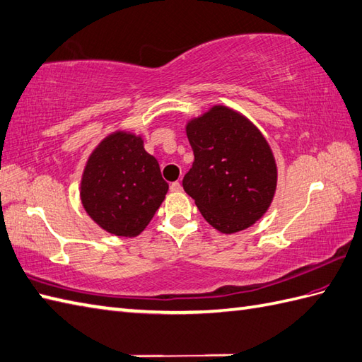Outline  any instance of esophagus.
Instances as JSON below:
<instances>
[{"label":"esophagus","mask_w":362,"mask_h":362,"mask_svg":"<svg viewBox=\"0 0 362 362\" xmlns=\"http://www.w3.org/2000/svg\"><path fill=\"white\" fill-rule=\"evenodd\" d=\"M170 190H172V192H181V190H182L181 182H180V181L172 182V184H170Z\"/></svg>","instance_id":"1"}]
</instances>
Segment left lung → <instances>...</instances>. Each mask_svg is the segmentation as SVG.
Wrapping results in <instances>:
<instances>
[{"label":"left lung","mask_w":362,"mask_h":362,"mask_svg":"<svg viewBox=\"0 0 362 362\" xmlns=\"http://www.w3.org/2000/svg\"><path fill=\"white\" fill-rule=\"evenodd\" d=\"M186 132L195 160L182 187L204 220L223 234L260 220L277 184L276 160L262 133L221 105L190 120Z\"/></svg>","instance_id":"obj_1"}]
</instances>
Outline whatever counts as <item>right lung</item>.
Segmentation results:
<instances>
[{
	"mask_svg": "<svg viewBox=\"0 0 362 362\" xmlns=\"http://www.w3.org/2000/svg\"><path fill=\"white\" fill-rule=\"evenodd\" d=\"M168 184L139 136L117 132L93 151L82 176L80 198L88 215L111 234L134 237L164 202Z\"/></svg>",
	"mask_w": 362,
	"mask_h": 362,
	"instance_id": "right-lung-1",
	"label": "right lung"
}]
</instances>
